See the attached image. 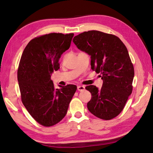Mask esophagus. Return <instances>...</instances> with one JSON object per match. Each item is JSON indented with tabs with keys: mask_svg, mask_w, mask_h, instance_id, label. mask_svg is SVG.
Segmentation results:
<instances>
[{
	"mask_svg": "<svg viewBox=\"0 0 153 153\" xmlns=\"http://www.w3.org/2000/svg\"><path fill=\"white\" fill-rule=\"evenodd\" d=\"M77 90L80 91H83L85 90V86L84 85H78L77 86Z\"/></svg>",
	"mask_w": 153,
	"mask_h": 153,
	"instance_id": "1",
	"label": "esophagus"
}]
</instances>
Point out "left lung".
Here are the masks:
<instances>
[{"label":"left lung","mask_w":153,"mask_h":153,"mask_svg":"<svg viewBox=\"0 0 153 153\" xmlns=\"http://www.w3.org/2000/svg\"><path fill=\"white\" fill-rule=\"evenodd\" d=\"M73 42L90 56L91 68L101 74V89L91 85L87 104L89 111L99 118L111 120L124 107L132 91L134 67L128 52L118 37L98 30H89L74 37Z\"/></svg>","instance_id":"8db88e82"}]
</instances>
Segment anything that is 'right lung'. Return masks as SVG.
<instances>
[{"label":"right lung","mask_w":153,"mask_h":153,"mask_svg":"<svg viewBox=\"0 0 153 153\" xmlns=\"http://www.w3.org/2000/svg\"><path fill=\"white\" fill-rule=\"evenodd\" d=\"M74 34L49 33L27 44L19 63L17 78L21 100L30 116L44 126H51L65 117L77 86L55 89L51 79L59 69L61 55L68 50Z\"/></svg>","instance_id":"add662e5"}]
</instances>
